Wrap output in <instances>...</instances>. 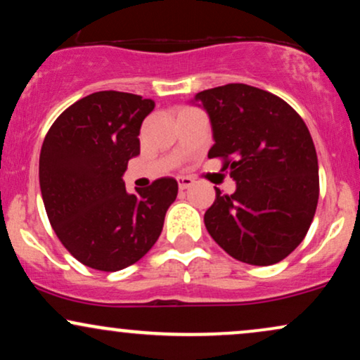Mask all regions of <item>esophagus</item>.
<instances>
[{
    "label": "esophagus",
    "instance_id": "esophagus-1",
    "mask_svg": "<svg viewBox=\"0 0 360 360\" xmlns=\"http://www.w3.org/2000/svg\"><path fill=\"white\" fill-rule=\"evenodd\" d=\"M177 184H179L181 191H184V189L191 188V186L194 184V181L191 179V177H188V176H181V177H177Z\"/></svg>",
    "mask_w": 360,
    "mask_h": 360
}]
</instances>
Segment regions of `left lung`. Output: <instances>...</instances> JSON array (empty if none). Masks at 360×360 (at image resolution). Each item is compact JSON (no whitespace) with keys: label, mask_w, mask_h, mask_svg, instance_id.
Segmentation results:
<instances>
[{"label":"left lung","mask_w":360,"mask_h":360,"mask_svg":"<svg viewBox=\"0 0 360 360\" xmlns=\"http://www.w3.org/2000/svg\"><path fill=\"white\" fill-rule=\"evenodd\" d=\"M210 117L213 147L237 189L206 210L213 240L233 259L271 266L303 242L318 203V159L307 125L286 101L247 84L193 98Z\"/></svg>","instance_id":"left-lung-1"}]
</instances>
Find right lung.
<instances>
[{
  "label": "right lung",
  "mask_w": 360,
  "mask_h": 360,
  "mask_svg": "<svg viewBox=\"0 0 360 360\" xmlns=\"http://www.w3.org/2000/svg\"><path fill=\"white\" fill-rule=\"evenodd\" d=\"M155 103L98 91L69 106L45 135L39 177L45 212L62 245L91 269L115 272L157 242L177 183L162 177L127 193L123 174L140 154V127Z\"/></svg>",
  "instance_id": "add662e5"
}]
</instances>
